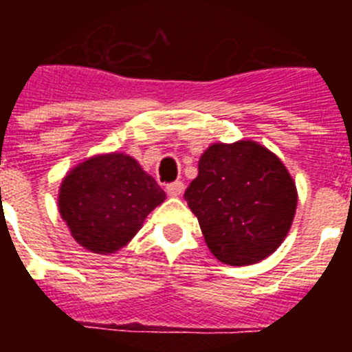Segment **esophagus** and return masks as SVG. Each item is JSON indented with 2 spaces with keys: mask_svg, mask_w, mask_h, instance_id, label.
<instances>
[{
  "mask_svg": "<svg viewBox=\"0 0 352 352\" xmlns=\"http://www.w3.org/2000/svg\"><path fill=\"white\" fill-rule=\"evenodd\" d=\"M166 190L170 197H179V195L183 194V183L182 182L169 183V185L166 186Z\"/></svg>",
  "mask_w": 352,
  "mask_h": 352,
  "instance_id": "obj_1",
  "label": "esophagus"
}]
</instances>
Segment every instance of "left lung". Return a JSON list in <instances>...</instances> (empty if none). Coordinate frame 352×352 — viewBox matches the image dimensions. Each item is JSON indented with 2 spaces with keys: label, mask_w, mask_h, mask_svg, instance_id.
Masks as SVG:
<instances>
[{
  "label": "left lung",
  "mask_w": 352,
  "mask_h": 352,
  "mask_svg": "<svg viewBox=\"0 0 352 352\" xmlns=\"http://www.w3.org/2000/svg\"><path fill=\"white\" fill-rule=\"evenodd\" d=\"M208 248L231 266L266 259L296 213L298 192L280 158L254 141L217 142L201 155L185 192Z\"/></svg>",
  "instance_id": "obj_1"
}]
</instances>
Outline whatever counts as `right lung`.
<instances>
[{
  "mask_svg": "<svg viewBox=\"0 0 352 352\" xmlns=\"http://www.w3.org/2000/svg\"><path fill=\"white\" fill-rule=\"evenodd\" d=\"M164 199L166 192L138 160L125 153H107L80 162L65 176L58 206L80 247L114 254L138 234Z\"/></svg>",
  "mask_w": 352,
  "mask_h": 352,
  "instance_id": "obj_1",
  "label": "right lung"
}]
</instances>
